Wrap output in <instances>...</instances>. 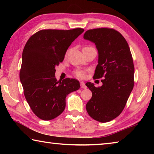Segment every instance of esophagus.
I'll use <instances>...</instances> for the list:
<instances>
[{
	"instance_id": "1",
	"label": "esophagus",
	"mask_w": 154,
	"mask_h": 154,
	"mask_svg": "<svg viewBox=\"0 0 154 154\" xmlns=\"http://www.w3.org/2000/svg\"><path fill=\"white\" fill-rule=\"evenodd\" d=\"M80 85H81V88H86V85H85V83L84 82H80Z\"/></svg>"
}]
</instances>
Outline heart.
Returning <instances> with one entry per match:
<instances>
[{
	"label": "heart",
	"instance_id": "b5f03b06",
	"mask_svg": "<svg viewBox=\"0 0 154 154\" xmlns=\"http://www.w3.org/2000/svg\"><path fill=\"white\" fill-rule=\"evenodd\" d=\"M85 48H88V47H85ZM74 74L78 78H83L85 76V71H83V70H77L74 72Z\"/></svg>",
	"mask_w": 154,
	"mask_h": 154
}]
</instances>
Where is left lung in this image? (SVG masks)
<instances>
[{"mask_svg":"<svg viewBox=\"0 0 154 154\" xmlns=\"http://www.w3.org/2000/svg\"><path fill=\"white\" fill-rule=\"evenodd\" d=\"M83 38L94 43L98 51V64L93 78H103L101 87L85 83L92 92L85 107L91 118L105 123L120 115L133 89V59L127 41L113 28L88 30Z\"/></svg>","mask_w":154,"mask_h":154,"instance_id":"left-lung-1","label":"left lung"}]
</instances>
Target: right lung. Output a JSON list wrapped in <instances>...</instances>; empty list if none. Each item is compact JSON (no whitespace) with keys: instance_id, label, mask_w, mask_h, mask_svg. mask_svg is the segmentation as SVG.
Returning a JSON list of instances; mask_svg holds the SVG:
<instances>
[{"instance_id":"right-lung-1","label":"right lung","mask_w":154,"mask_h":154,"mask_svg":"<svg viewBox=\"0 0 154 154\" xmlns=\"http://www.w3.org/2000/svg\"><path fill=\"white\" fill-rule=\"evenodd\" d=\"M83 31L81 28L41 30L26 43L20 79L31 110L43 120L60 116L66 106V96L79 89L76 79L57 80L55 67L64 60L69 47Z\"/></svg>"}]
</instances>
